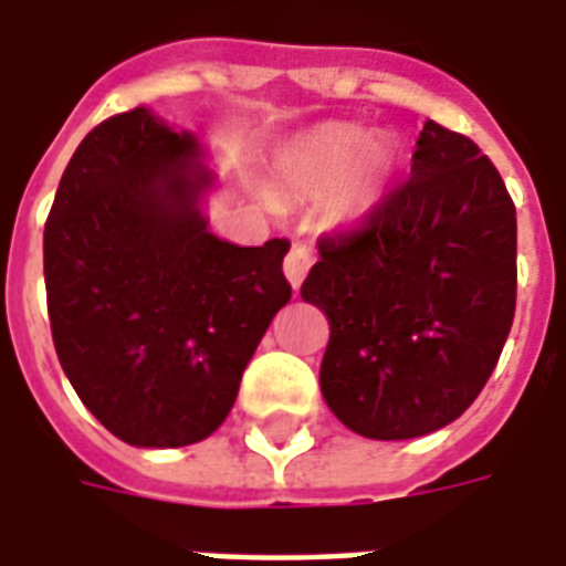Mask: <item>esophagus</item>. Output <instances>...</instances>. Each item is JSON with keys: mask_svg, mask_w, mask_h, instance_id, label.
<instances>
[{"mask_svg": "<svg viewBox=\"0 0 566 566\" xmlns=\"http://www.w3.org/2000/svg\"><path fill=\"white\" fill-rule=\"evenodd\" d=\"M312 266V251L310 244L296 242L291 251H287V256H284V275H287V282H291V287H300L303 284V279H306V272H310Z\"/></svg>", "mask_w": 566, "mask_h": 566, "instance_id": "1", "label": "esophagus"}]
</instances>
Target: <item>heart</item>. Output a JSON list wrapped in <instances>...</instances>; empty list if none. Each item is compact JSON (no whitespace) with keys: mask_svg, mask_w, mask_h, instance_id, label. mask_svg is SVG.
I'll use <instances>...</instances> for the list:
<instances>
[{"mask_svg":"<svg viewBox=\"0 0 566 566\" xmlns=\"http://www.w3.org/2000/svg\"><path fill=\"white\" fill-rule=\"evenodd\" d=\"M358 165V180L346 196V211H361L377 196L389 171V156L382 146H370V137L358 128H322L296 146L287 161V184L294 187H327Z\"/></svg>","mask_w":566,"mask_h":566,"instance_id":"b5f03b06","label":"heart"}]
</instances>
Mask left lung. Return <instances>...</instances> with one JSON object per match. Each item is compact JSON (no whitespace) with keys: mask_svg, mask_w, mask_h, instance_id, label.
I'll return each instance as SVG.
<instances>
[{"mask_svg":"<svg viewBox=\"0 0 566 566\" xmlns=\"http://www.w3.org/2000/svg\"><path fill=\"white\" fill-rule=\"evenodd\" d=\"M515 201L475 140L426 122L410 177L318 239L300 294L331 324L322 395L352 432L401 441L453 422L515 318Z\"/></svg>","mask_w":566,"mask_h":566,"instance_id":"1","label":"left lung"}]
</instances>
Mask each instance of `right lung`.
Segmentation results:
<instances>
[{
	"mask_svg": "<svg viewBox=\"0 0 566 566\" xmlns=\"http://www.w3.org/2000/svg\"><path fill=\"white\" fill-rule=\"evenodd\" d=\"M199 140L144 106L78 144L45 220L54 349L73 389L134 448H187L235 405L291 300V242H220L199 211Z\"/></svg>",
	"mask_w": 566,
	"mask_h": 566,
	"instance_id": "obj_1",
	"label": "right lung"
}]
</instances>
